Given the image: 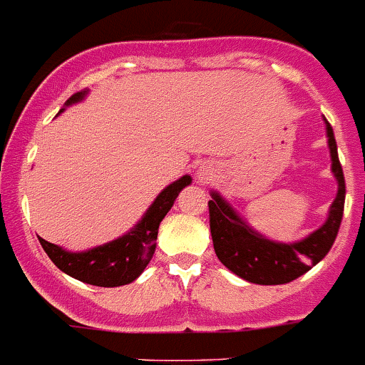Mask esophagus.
Segmentation results:
<instances>
[{
  "label": "esophagus",
  "mask_w": 365,
  "mask_h": 365,
  "mask_svg": "<svg viewBox=\"0 0 365 365\" xmlns=\"http://www.w3.org/2000/svg\"><path fill=\"white\" fill-rule=\"evenodd\" d=\"M212 165L211 164H201L200 168H197V182H201V185H207L209 180H212Z\"/></svg>",
  "instance_id": "1"
}]
</instances>
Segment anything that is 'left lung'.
I'll return each mask as SVG.
<instances>
[{
    "label": "left lung",
    "mask_w": 365,
    "mask_h": 365,
    "mask_svg": "<svg viewBox=\"0 0 365 365\" xmlns=\"http://www.w3.org/2000/svg\"><path fill=\"white\" fill-rule=\"evenodd\" d=\"M331 158V173L337 180V196L328 209L324 224L294 243H282L262 235L239 215L220 192L211 190L209 217L215 252L232 273L255 284H287L319 264L334 245L345 207V177L337 156V143L330 122L324 118Z\"/></svg>",
    "instance_id": "left-lung-1"
}]
</instances>
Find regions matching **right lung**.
Segmentation results:
<instances>
[{
  "instance_id": "obj_1",
  "label": "right lung",
  "mask_w": 365,
  "mask_h": 365,
  "mask_svg": "<svg viewBox=\"0 0 365 365\" xmlns=\"http://www.w3.org/2000/svg\"><path fill=\"white\" fill-rule=\"evenodd\" d=\"M86 96H88L86 90L73 94L60 109V113H63L71 105L81 103ZM190 182V175H182L180 179L165 186L145 211L141 220L130 232L113 239L109 243L98 245L88 250H81V252H71V250L39 237L41 247L58 269L77 281L103 288L130 284L145 271L148 262L153 260L160 222L173 207L179 192Z\"/></svg>"
}]
</instances>
